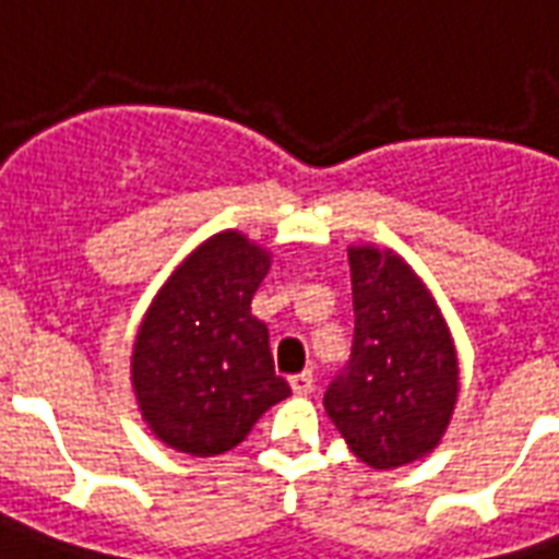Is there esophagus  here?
Here are the masks:
<instances>
[{
  "instance_id": "obj_1",
  "label": "esophagus",
  "mask_w": 559,
  "mask_h": 559,
  "mask_svg": "<svg viewBox=\"0 0 559 559\" xmlns=\"http://www.w3.org/2000/svg\"><path fill=\"white\" fill-rule=\"evenodd\" d=\"M290 388L296 396H308L313 391V373L311 370H305V373L293 376L290 379Z\"/></svg>"
}]
</instances>
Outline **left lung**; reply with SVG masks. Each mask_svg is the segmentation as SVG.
<instances>
[{
	"label": "left lung",
	"mask_w": 559,
	"mask_h": 559,
	"mask_svg": "<svg viewBox=\"0 0 559 559\" xmlns=\"http://www.w3.org/2000/svg\"><path fill=\"white\" fill-rule=\"evenodd\" d=\"M355 337L322 406L355 456L388 471L436 448L459 396L453 337L406 260L349 248Z\"/></svg>",
	"instance_id": "8db88e82"
}]
</instances>
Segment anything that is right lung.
Segmentation results:
<instances>
[{
  "label": "right lung",
  "instance_id": "right-lung-1",
  "mask_svg": "<svg viewBox=\"0 0 559 559\" xmlns=\"http://www.w3.org/2000/svg\"><path fill=\"white\" fill-rule=\"evenodd\" d=\"M269 251L222 230L156 293L132 346V388L151 432L189 456L237 448L260 415L290 396L275 373L269 329L251 299Z\"/></svg>",
  "mask_w": 559,
  "mask_h": 559
}]
</instances>
